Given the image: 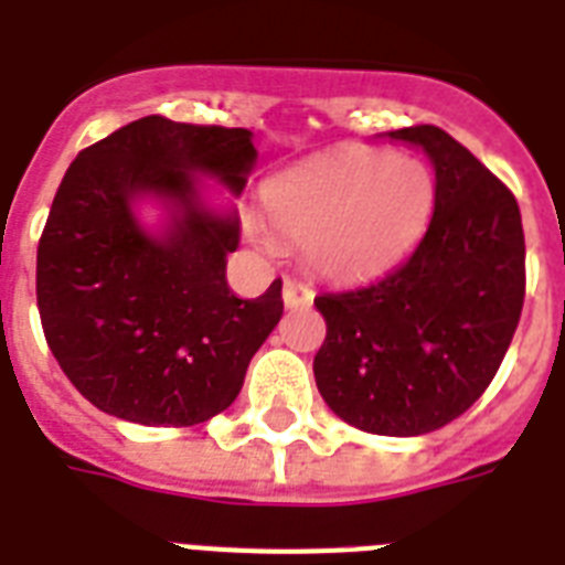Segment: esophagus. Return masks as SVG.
I'll use <instances>...</instances> for the list:
<instances>
[{"mask_svg":"<svg viewBox=\"0 0 565 565\" xmlns=\"http://www.w3.org/2000/svg\"><path fill=\"white\" fill-rule=\"evenodd\" d=\"M284 305L292 310L310 308V305H313V290H310L305 281L287 278V281H284Z\"/></svg>","mask_w":565,"mask_h":565,"instance_id":"esophagus-1","label":"esophagus"}]
</instances>
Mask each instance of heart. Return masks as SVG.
<instances>
[{
  "mask_svg": "<svg viewBox=\"0 0 565 565\" xmlns=\"http://www.w3.org/2000/svg\"><path fill=\"white\" fill-rule=\"evenodd\" d=\"M434 193V175L416 158L345 146L275 175L264 207L317 273L352 281L393 266L419 239Z\"/></svg>",
  "mask_w": 565,
  "mask_h": 565,
  "instance_id": "b5f03b06",
  "label": "heart"
}]
</instances>
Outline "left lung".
I'll list each match as a JSON object with an SVG mask.
<instances>
[{"label":"left lung","instance_id":"left-lung-1","mask_svg":"<svg viewBox=\"0 0 565 565\" xmlns=\"http://www.w3.org/2000/svg\"><path fill=\"white\" fill-rule=\"evenodd\" d=\"M390 137L428 152L434 213L395 269L313 299L328 326L313 375L354 428L419 437L469 411L499 372L525 301V234L516 195L443 128Z\"/></svg>","mask_w":565,"mask_h":565}]
</instances>
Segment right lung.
I'll use <instances>...</instances> for the list:
<instances>
[{
    "instance_id": "1",
    "label": "right lung",
    "mask_w": 565,
    "mask_h": 565,
    "mask_svg": "<svg viewBox=\"0 0 565 565\" xmlns=\"http://www.w3.org/2000/svg\"><path fill=\"white\" fill-rule=\"evenodd\" d=\"M255 158L246 128L143 117L70 163L40 234L38 310L55 361L99 411L188 428L237 398L284 313L281 278L257 299L231 292L239 220L199 202L195 172L239 193ZM140 194L171 202L161 238L130 211Z\"/></svg>"
}]
</instances>
